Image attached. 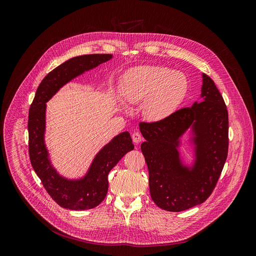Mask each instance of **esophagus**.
I'll use <instances>...</instances> for the list:
<instances>
[{
	"label": "esophagus",
	"instance_id": "obj_1",
	"mask_svg": "<svg viewBox=\"0 0 256 256\" xmlns=\"http://www.w3.org/2000/svg\"><path fill=\"white\" fill-rule=\"evenodd\" d=\"M132 140H134V144H138V142L142 140V136H140V134L138 132H134L132 136Z\"/></svg>",
	"mask_w": 256,
	"mask_h": 256
}]
</instances>
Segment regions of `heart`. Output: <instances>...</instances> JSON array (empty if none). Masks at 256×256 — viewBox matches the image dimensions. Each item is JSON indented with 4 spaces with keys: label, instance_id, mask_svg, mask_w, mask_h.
I'll use <instances>...</instances> for the list:
<instances>
[{
    "label": "heart",
    "instance_id": "heart-1",
    "mask_svg": "<svg viewBox=\"0 0 256 256\" xmlns=\"http://www.w3.org/2000/svg\"><path fill=\"white\" fill-rule=\"evenodd\" d=\"M188 93V80L180 72L162 66H140L130 70L122 94L130 103L142 102V114L159 122L175 112Z\"/></svg>",
    "mask_w": 256,
    "mask_h": 256
}]
</instances>
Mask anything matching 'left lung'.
<instances>
[{"label":"left lung","mask_w":256,"mask_h":256,"mask_svg":"<svg viewBox=\"0 0 256 256\" xmlns=\"http://www.w3.org/2000/svg\"><path fill=\"white\" fill-rule=\"evenodd\" d=\"M202 102L181 108L155 122H140L146 142L140 150L149 170L153 202L169 212L202 204L212 192L224 168L229 144V120L225 101L214 81L202 74ZM192 128L195 163L182 164L176 148L180 138Z\"/></svg>","instance_id":"left-lung-1"}]
</instances>
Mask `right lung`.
<instances>
[{
    "label": "right lung",
    "instance_id": "1",
    "mask_svg": "<svg viewBox=\"0 0 256 256\" xmlns=\"http://www.w3.org/2000/svg\"><path fill=\"white\" fill-rule=\"evenodd\" d=\"M112 58V54H85L68 60L44 77L29 108V157L46 190L62 208L84 210L97 206L108 190V173L134 144L128 132L114 136L98 152L87 174L77 180L60 176L52 167L44 144L46 102L68 82Z\"/></svg>",
    "mask_w": 256,
    "mask_h": 256
}]
</instances>
